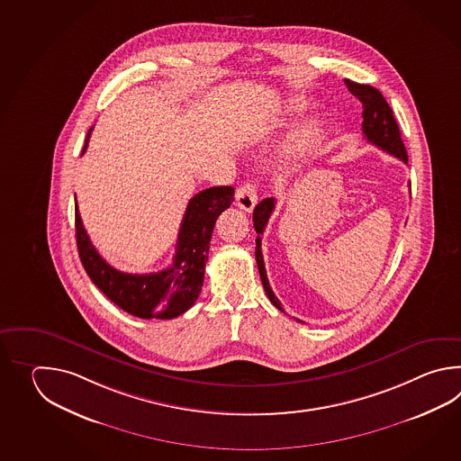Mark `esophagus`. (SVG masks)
<instances>
[{
    "instance_id": "obj_1",
    "label": "esophagus",
    "mask_w": 461,
    "mask_h": 461,
    "mask_svg": "<svg viewBox=\"0 0 461 461\" xmlns=\"http://www.w3.org/2000/svg\"><path fill=\"white\" fill-rule=\"evenodd\" d=\"M257 199H258V196H257V187L254 185H250V183H245L235 193L237 206L244 209L247 212H252V209L257 204Z\"/></svg>"
}]
</instances>
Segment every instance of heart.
I'll return each instance as SVG.
<instances>
[{
    "instance_id": "obj_1",
    "label": "heart",
    "mask_w": 461,
    "mask_h": 461,
    "mask_svg": "<svg viewBox=\"0 0 461 461\" xmlns=\"http://www.w3.org/2000/svg\"><path fill=\"white\" fill-rule=\"evenodd\" d=\"M308 107V100L303 97H286L282 100L280 107H278V123L280 125H286L290 123L294 117H298L300 113H303L304 110ZM320 133V122L313 118L308 120L302 127L294 131V138H292V145H290V151L292 153H300L304 151L306 148L310 147L314 141V138L318 137Z\"/></svg>"
}]
</instances>
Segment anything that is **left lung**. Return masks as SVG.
<instances>
[{"instance_id": "obj_1", "label": "left lung", "mask_w": 461, "mask_h": 461, "mask_svg": "<svg viewBox=\"0 0 461 461\" xmlns=\"http://www.w3.org/2000/svg\"><path fill=\"white\" fill-rule=\"evenodd\" d=\"M344 82H346V86H348L354 97L359 98L361 104H363L364 137L367 138L369 143H373L375 147L387 151L392 157L399 158L403 163H407L409 158H407V149H405L403 141H402L401 130H399V125H397L393 113H392V108L385 102L383 94L375 87L357 84V82H353L349 78H346ZM274 209V197H267L255 206L254 227L255 232L258 234L257 240H255V244H257L255 258H257V265H258V274L262 278L265 294L280 312H284L282 303L278 302V298L275 296L272 288H270V284H268L267 272H265L264 255H262V247H260V244H262L260 234H264L265 227H267V222L272 216Z\"/></svg>"}]
</instances>
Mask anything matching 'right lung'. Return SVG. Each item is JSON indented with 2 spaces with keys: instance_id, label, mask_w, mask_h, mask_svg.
Here are the masks:
<instances>
[{
  "instance_id": "add662e5",
  "label": "right lung",
  "mask_w": 461,
  "mask_h": 461,
  "mask_svg": "<svg viewBox=\"0 0 461 461\" xmlns=\"http://www.w3.org/2000/svg\"><path fill=\"white\" fill-rule=\"evenodd\" d=\"M94 127L87 131L86 145ZM234 201V187H207L189 201L177 234L173 264L153 274H125L108 265L90 242L76 204L80 262L100 292L123 312L143 320H171L187 312L201 294L209 244L217 217Z\"/></svg>"
}]
</instances>
